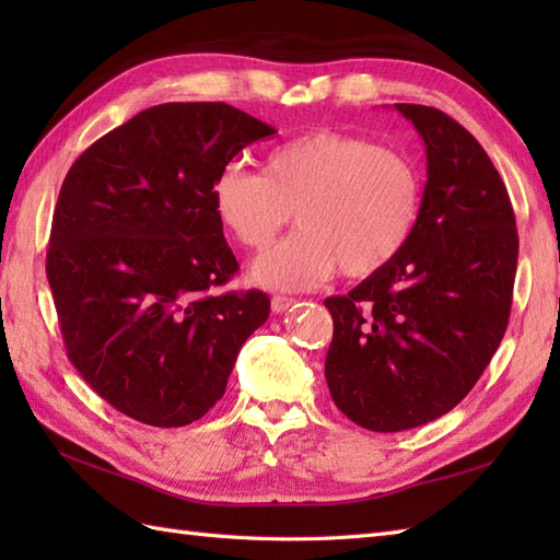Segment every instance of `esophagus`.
<instances>
[{"label": "esophagus", "instance_id": "obj_1", "mask_svg": "<svg viewBox=\"0 0 560 560\" xmlns=\"http://www.w3.org/2000/svg\"><path fill=\"white\" fill-rule=\"evenodd\" d=\"M293 303L295 301L287 299V295H273V299H271V311L277 313V315H281V313H287Z\"/></svg>", "mask_w": 560, "mask_h": 560}]
</instances>
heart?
<instances>
[{
    "label": "heart",
    "mask_w": 560,
    "mask_h": 560,
    "mask_svg": "<svg viewBox=\"0 0 560 560\" xmlns=\"http://www.w3.org/2000/svg\"><path fill=\"white\" fill-rule=\"evenodd\" d=\"M211 205L223 229L255 253L295 211L301 231L261 255L253 279L273 291H311L339 267L371 277L401 253L419 217L421 175L397 149L317 129L273 147L261 173L223 165Z\"/></svg>",
    "instance_id": "obj_1"
}]
</instances>
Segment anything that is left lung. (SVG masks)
I'll list each match as a JSON object with an SVG mask.
<instances>
[{"label": "left lung", "instance_id": "obj_1", "mask_svg": "<svg viewBox=\"0 0 560 560\" xmlns=\"http://www.w3.org/2000/svg\"><path fill=\"white\" fill-rule=\"evenodd\" d=\"M395 108L425 147L419 217L387 267L325 301L331 399L377 433L435 421L477 385L505 335L520 247L508 189L479 141L443 110Z\"/></svg>", "mask_w": 560, "mask_h": 560}]
</instances>
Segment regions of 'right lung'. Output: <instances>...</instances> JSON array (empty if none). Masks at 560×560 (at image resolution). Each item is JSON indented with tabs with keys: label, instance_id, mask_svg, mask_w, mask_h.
Listing matches in <instances>:
<instances>
[{
	"label": "right lung",
	"instance_id": "1",
	"mask_svg": "<svg viewBox=\"0 0 560 560\" xmlns=\"http://www.w3.org/2000/svg\"><path fill=\"white\" fill-rule=\"evenodd\" d=\"M273 132L225 103H163L69 168L47 281L69 361L129 419L159 428L201 419L223 397L245 339L267 323V293H211L237 271L211 183Z\"/></svg>",
	"mask_w": 560,
	"mask_h": 560
}]
</instances>
